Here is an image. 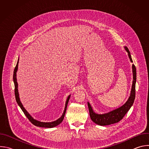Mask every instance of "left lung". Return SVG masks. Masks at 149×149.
<instances>
[{"label": "left lung", "mask_w": 149, "mask_h": 149, "mask_svg": "<svg viewBox=\"0 0 149 149\" xmlns=\"http://www.w3.org/2000/svg\"><path fill=\"white\" fill-rule=\"evenodd\" d=\"M125 51L128 53L129 57L130 58V61L132 62L133 60L132 59L130 52L127 47H124ZM133 70V81L132 87L130 93V96L129 97L128 100L127 102L122 105L121 107L117 109L114 110H113L108 113H105L102 114H98L95 113L90 105V104L88 102V107L90 112V118L93 122L95 124L100 125H107L111 124H114L120 121L125 114L127 113L132 105L133 104L134 99H135V94H136V68L134 64L132 65Z\"/></svg>", "instance_id": "obj_1"}]
</instances>
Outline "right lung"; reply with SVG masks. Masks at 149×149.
<instances>
[{
    "mask_svg": "<svg viewBox=\"0 0 149 149\" xmlns=\"http://www.w3.org/2000/svg\"><path fill=\"white\" fill-rule=\"evenodd\" d=\"M18 63H19V59L17 60V64L15 68L14 71H13V82H14V84H15V98H16V102L17 103V104L19 105V107H20V109H22V110L23 111V112L24 113V114H25V116H26V117L29 119V120L35 125L38 126V127H45V128H52V127H56L58 125H59L63 120V118H64L65 113H66V110H67V105L70 98V95L68 97L67 101H66V103H65V109L64 111H63V113L62 115V116L58 118V120H56V121H52V122H41L39 121H38L35 119H34L29 113L28 112L25 110V109L24 107V106L22 105V104L21 103L20 101V98H19V93H18V84L17 82V79H16V72L17 71V68H18Z\"/></svg>",
    "mask_w": 149,
    "mask_h": 149,
    "instance_id": "obj_1",
    "label": "right lung"
}]
</instances>
